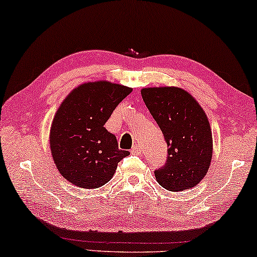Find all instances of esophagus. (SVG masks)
<instances>
[{"mask_svg": "<svg viewBox=\"0 0 257 257\" xmlns=\"http://www.w3.org/2000/svg\"><path fill=\"white\" fill-rule=\"evenodd\" d=\"M132 153L133 154H140V153H141V147H140L139 145H134L133 146V148H132Z\"/></svg>", "mask_w": 257, "mask_h": 257, "instance_id": "obj_1", "label": "esophagus"}]
</instances>
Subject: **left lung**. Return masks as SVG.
<instances>
[{"instance_id": "obj_1", "label": "left lung", "mask_w": 257, "mask_h": 257, "mask_svg": "<svg viewBox=\"0 0 257 257\" xmlns=\"http://www.w3.org/2000/svg\"><path fill=\"white\" fill-rule=\"evenodd\" d=\"M141 95L168 147L166 165L154 172L157 181L172 192L197 186L209 171L213 152L204 109L181 87H144Z\"/></svg>"}]
</instances>
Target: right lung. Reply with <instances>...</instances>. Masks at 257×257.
Instances as JSON below:
<instances>
[{"instance_id":"add662e5","label":"right lung","mask_w":257,"mask_h":257,"mask_svg":"<svg viewBox=\"0 0 257 257\" xmlns=\"http://www.w3.org/2000/svg\"><path fill=\"white\" fill-rule=\"evenodd\" d=\"M132 87L108 82L83 83L58 108L50 131V147L59 173L74 186L98 188L115 174L128 151L118 149L105 122Z\"/></svg>"}]
</instances>
